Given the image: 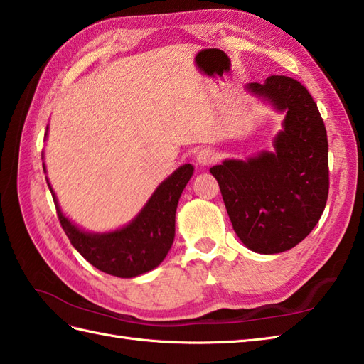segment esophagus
Here are the masks:
<instances>
[{
  "label": "esophagus",
  "mask_w": 364,
  "mask_h": 364,
  "mask_svg": "<svg viewBox=\"0 0 364 364\" xmlns=\"http://www.w3.org/2000/svg\"><path fill=\"white\" fill-rule=\"evenodd\" d=\"M196 161H197L198 166H203V167L205 166H210V164H213V162L215 161V153L213 150H210V149H202V150L197 151Z\"/></svg>",
  "instance_id": "34e87169"
}]
</instances>
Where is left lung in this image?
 <instances>
[{
	"label": "left lung",
	"mask_w": 364,
	"mask_h": 364,
	"mask_svg": "<svg viewBox=\"0 0 364 364\" xmlns=\"http://www.w3.org/2000/svg\"><path fill=\"white\" fill-rule=\"evenodd\" d=\"M249 94L283 112L274 150L225 159L210 168L218 180L233 230L262 255L296 247L319 222L328 197V142L313 97L288 76L245 86Z\"/></svg>",
	"instance_id": "left-lung-1"
}]
</instances>
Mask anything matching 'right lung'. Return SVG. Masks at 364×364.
<instances>
[{
  "label": "right lung",
  "mask_w": 364,
  "mask_h": 364,
  "mask_svg": "<svg viewBox=\"0 0 364 364\" xmlns=\"http://www.w3.org/2000/svg\"><path fill=\"white\" fill-rule=\"evenodd\" d=\"M48 133V127H46ZM45 133V139H46ZM43 159V154H42ZM43 172L46 167L43 162ZM194 167L183 164L154 189L149 202L127 225L106 233H90L80 228L63 213L46 178L58 210V218L72 245L92 266L120 278H133L158 267L173 244L175 213Z\"/></svg>",
  "instance_id": "obj_1"
}]
</instances>
